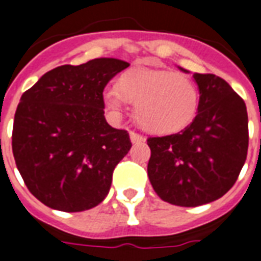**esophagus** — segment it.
Returning a JSON list of instances; mask_svg holds the SVG:
<instances>
[{"mask_svg":"<svg viewBox=\"0 0 261 261\" xmlns=\"http://www.w3.org/2000/svg\"><path fill=\"white\" fill-rule=\"evenodd\" d=\"M129 136H130V142H132V143H139V142H144V140H146L142 135H139V133L135 132L129 133Z\"/></svg>","mask_w":261,"mask_h":261,"instance_id":"obj_1","label":"esophagus"}]
</instances>
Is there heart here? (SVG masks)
Returning <instances> with one entry per match:
<instances>
[{
  "mask_svg": "<svg viewBox=\"0 0 261 261\" xmlns=\"http://www.w3.org/2000/svg\"><path fill=\"white\" fill-rule=\"evenodd\" d=\"M102 101L114 114H121L126 101L135 102V117L142 128L153 133H172L193 121L199 91L185 75L138 68L119 76L117 87L106 89Z\"/></svg>",
  "mask_w": 261,
  "mask_h": 261,
  "instance_id": "b5f03b06",
  "label": "heart"
}]
</instances>
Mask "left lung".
Here are the masks:
<instances>
[{
	"label": "left lung",
	"instance_id": "obj_1",
	"mask_svg": "<svg viewBox=\"0 0 261 261\" xmlns=\"http://www.w3.org/2000/svg\"><path fill=\"white\" fill-rule=\"evenodd\" d=\"M193 77L200 98L191 125L175 135L147 139L150 184L163 200L182 207L225 195L237 182L249 144L245 101L218 76Z\"/></svg>",
	"mask_w": 261,
	"mask_h": 261
}]
</instances>
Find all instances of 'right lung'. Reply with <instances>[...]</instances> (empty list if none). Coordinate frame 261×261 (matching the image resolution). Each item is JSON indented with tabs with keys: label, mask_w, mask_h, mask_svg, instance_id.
<instances>
[{
	"label": "right lung",
	"mask_w": 261,
	"mask_h": 261,
	"mask_svg": "<svg viewBox=\"0 0 261 261\" xmlns=\"http://www.w3.org/2000/svg\"><path fill=\"white\" fill-rule=\"evenodd\" d=\"M129 64L96 58L47 72L20 97L12 151L30 193L54 210L100 204L114 168L132 147L129 133L108 125L102 91Z\"/></svg>",
	"instance_id": "add662e5"
}]
</instances>
